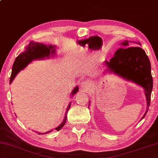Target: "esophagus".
Here are the masks:
<instances>
[{"mask_svg": "<svg viewBox=\"0 0 158 158\" xmlns=\"http://www.w3.org/2000/svg\"><path fill=\"white\" fill-rule=\"evenodd\" d=\"M89 87H90V84L88 81H82L80 83V87L83 89H89Z\"/></svg>", "mask_w": 158, "mask_h": 158, "instance_id": "1", "label": "esophagus"}]
</instances>
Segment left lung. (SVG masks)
Segmentation results:
<instances>
[{
    "mask_svg": "<svg viewBox=\"0 0 158 158\" xmlns=\"http://www.w3.org/2000/svg\"><path fill=\"white\" fill-rule=\"evenodd\" d=\"M122 45L123 47L116 51L114 56L109 62L105 61V65L108 68L107 70L143 87L148 107L150 106L153 89V78L149 59L141 47H129L127 40L124 41ZM148 110V109H147L142 119L147 115Z\"/></svg>",
    "mask_w": 158,
    "mask_h": 158,
    "instance_id": "obj_1",
    "label": "left lung"
}]
</instances>
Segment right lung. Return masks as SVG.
I'll return each instance as SVG.
<instances>
[{
    "instance_id": "1",
    "label": "right lung",
    "mask_w": 158,
    "mask_h": 158,
    "mask_svg": "<svg viewBox=\"0 0 158 158\" xmlns=\"http://www.w3.org/2000/svg\"><path fill=\"white\" fill-rule=\"evenodd\" d=\"M55 47L52 45H45L43 43H34L30 42L29 44L27 47H26V50L24 52L18 56L15 60L13 67H12V72H11V78H10V83H11L12 80L15 78V76L17 75V73L19 72L20 70L24 69L29 62H31L32 60L35 59L43 58L44 57H49L50 54H53L55 53ZM78 91V87H76L73 89L72 91V96L77 93ZM71 106V103L68 106L67 109V114ZM67 114L65 115L64 119L60 126H58L57 128H56V130L59 131L64 127L65 123L67 120ZM49 133V132H47ZM41 134V133H39Z\"/></svg>"
}]
</instances>
